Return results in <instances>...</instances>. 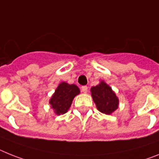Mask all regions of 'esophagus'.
<instances>
[{
  "mask_svg": "<svg viewBox=\"0 0 159 159\" xmlns=\"http://www.w3.org/2000/svg\"><path fill=\"white\" fill-rule=\"evenodd\" d=\"M81 91H82V92H83L84 93H87V91H88V87H87V86H85V85L82 86V87H81Z\"/></svg>",
  "mask_w": 159,
  "mask_h": 159,
  "instance_id": "1",
  "label": "esophagus"
}]
</instances>
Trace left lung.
<instances>
[{
	"instance_id": "obj_1",
	"label": "left lung",
	"mask_w": 159,
	"mask_h": 159,
	"mask_svg": "<svg viewBox=\"0 0 159 159\" xmlns=\"http://www.w3.org/2000/svg\"><path fill=\"white\" fill-rule=\"evenodd\" d=\"M91 96L97 109L105 114H113L118 108L119 100L112 88L103 80L98 85L91 87Z\"/></svg>"
}]
</instances>
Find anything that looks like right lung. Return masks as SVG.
Instances as JSON below:
<instances>
[{
  "instance_id": "obj_1",
  "label": "right lung",
  "mask_w": 159,
  "mask_h": 159,
  "mask_svg": "<svg viewBox=\"0 0 159 159\" xmlns=\"http://www.w3.org/2000/svg\"><path fill=\"white\" fill-rule=\"evenodd\" d=\"M79 93L80 89L77 85L61 81L49 99L50 107L57 115L66 114L70 110L74 98Z\"/></svg>"
}]
</instances>
